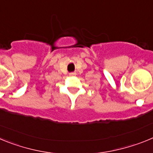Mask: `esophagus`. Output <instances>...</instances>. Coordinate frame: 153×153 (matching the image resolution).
<instances>
[{
    "label": "esophagus",
    "instance_id": "obj_1",
    "mask_svg": "<svg viewBox=\"0 0 153 153\" xmlns=\"http://www.w3.org/2000/svg\"><path fill=\"white\" fill-rule=\"evenodd\" d=\"M75 75H76L75 73H71V74H70V76H75Z\"/></svg>",
    "mask_w": 153,
    "mask_h": 153
}]
</instances>
